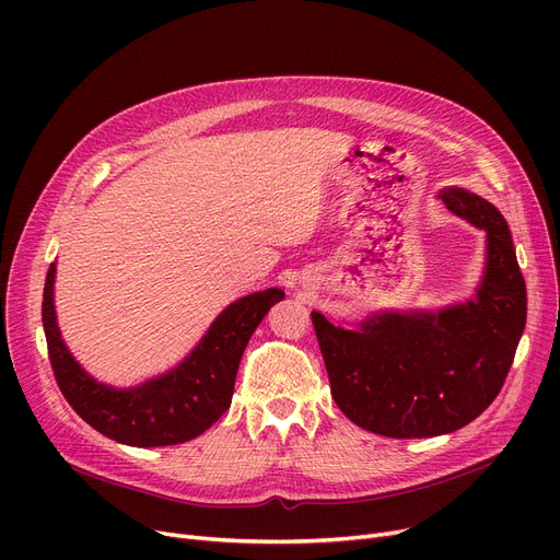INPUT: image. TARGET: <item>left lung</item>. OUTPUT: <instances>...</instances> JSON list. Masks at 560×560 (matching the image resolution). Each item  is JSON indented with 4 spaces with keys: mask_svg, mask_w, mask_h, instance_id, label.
<instances>
[{
    "mask_svg": "<svg viewBox=\"0 0 560 560\" xmlns=\"http://www.w3.org/2000/svg\"><path fill=\"white\" fill-rule=\"evenodd\" d=\"M440 199L488 233L475 302L384 315L359 331L311 313L338 408L378 435L433 438L479 418L502 390L526 325V285L502 213L465 188H445Z\"/></svg>",
    "mask_w": 560,
    "mask_h": 560,
    "instance_id": "1",
    "label": "left lung"
}]
</instances>
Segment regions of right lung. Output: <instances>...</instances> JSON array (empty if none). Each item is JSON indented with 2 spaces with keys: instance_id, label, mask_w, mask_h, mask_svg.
Instances as JSON below:
<instances>
[{
  "instance_id": "add662e5",
  "label": "right lung",
  "mask_w": 560,
  "mask_h": 560,
  "mask_svg": "<svg viewBox=\"0 0 560 560\" xmlns=\"http://www.w3.org/2000/svg\"><path fill=\"white\" fill-rule=\"evenodd\" d=\"M54 262L43 290V327L54 378L68 404L93 429L133 447L179 445L213 427L231 406L243 351L277 302L279 288L254 292L231 304L195 347L192 354L165 376L115 390L88 376L61 340L54 315Z\"/></svg>"
}]
</instances>
